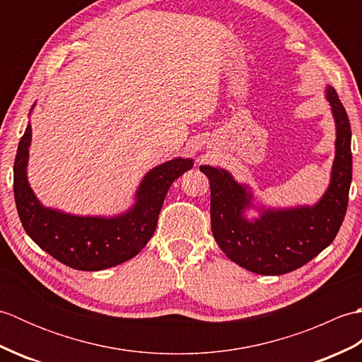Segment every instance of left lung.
I'll list each match as a JSON object with an SVG mask.
<instances>
[{
    "label": "left lung",
    "mask_w": 362,
    "mask_h": 362,
    "mask_svg": "<svg viewBox=\"0 0 362 362\" xmlns=\"http://www.w3.org/2000/svg\"><path fill=\"white\" fill-rule=\"evenodd\" d=\"M336 124L334 160L328 188L314 205L274 209L259 204L245 183L227 169L199 166L211 191V232L221 250L259 275H281L302 267L333 243L345 218L351 183V129L333 87L325 88ZM249 209L259 211L250 220Z\"/></svg>",
    "instance_id": "obj_1"
}]
</instances>
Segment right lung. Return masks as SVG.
<instances>
[{"instance_id":"add662e5","label":"right lung","mask_w":362,"mask_h":362,"mask_svg":"<svg viewBox=\"0 0 362 362\" xmlns=\"http://www.w3.org/2000/svg\"><path fill=\"white\" fill-rule=\"evenodd\" d=\"M35 107H30L29 115ZM33 129L28 122L13 163V196L23 227L38 247L78 271H103L141 252L156 232L158 213L175 179L193 168L177 157L146 173L130 209L115 216H79L45 206L28 180Z\"/></svg>"}]
</instances>
